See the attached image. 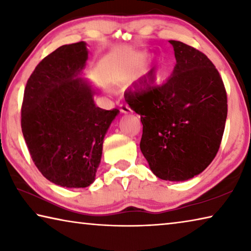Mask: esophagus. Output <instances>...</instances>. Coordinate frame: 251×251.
<instances>
[{
  "label": "esophagus",
  "instance_id": "esophagus-1",
  "mask_svg": "<svg viewBox=\"0 0 251 251\" xmlns=\"http://www.w3.org/2000/svg\"><path fill=\"white\" fill-rule=\"evenodd\" d=\"M120 110H121V113H123V114H127V113H129V112H130V108H129V106H128V105H126V104H121V108H120Z\"/></svg>",
  "mask_w": 251,
  "mask_h": 251
}]
</instances>
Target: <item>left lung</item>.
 I'll return each mask as SVG.
<instances>
[{"instance_id": "1", "label": "left lung", "mask_w": 251, "mask_h": 251, "mask_svg": "<svg viewBox=\"0 0 251 251\" xmlns=\"http://www.w3.org/2000/svg\"><path fill=\"white\" fill-rule=\"evenodd\" d=\"M176 65L166 82L148 75L126 92L141 115V151L151 172L164 180L199 175L217 155L227 118L226 88L217 69L201 50L169 41Z\"/></svg>"}]
</instances>
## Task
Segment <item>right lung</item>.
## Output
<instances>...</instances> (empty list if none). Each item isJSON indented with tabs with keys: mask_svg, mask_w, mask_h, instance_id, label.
<instances>
[{
	"mask_svg": "<svg viewBox=\"0 0 251 251\" xmlns=\"http://www.w3.org/2000/svg\"><path fill=\"white\" fill-rule=\"evenodd\" d=\"M85 42L44 57L24 91L21 126L29 155L46 179L66 188L95 180L104 136L120 113L97 107L95 90L78 77L87 61Z\"/></svg>",
	"mask_w": 251,
	"mask_h": 251,
	"instance_id": "obj_1",
	"label": "right lung"
}]
</instances>
